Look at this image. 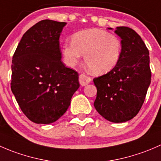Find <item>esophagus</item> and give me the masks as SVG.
Returning <instances> with one entry per match:
<instances>
[{
	"instance_id": "esophagus-1",
	"label": "esophagus",
	"mask_w": 161,
	"mask_h": 161,
	"mask_svg": "<svg viewBox=\"0 0 161 161\" xmlns=\"http://www.w3.org/2000/svg\"><path fill=\"white\" fill-rule=\"evenodd\" d=\"M91 78L89 77V76L86 75L84 74H81L79 75V83L82 86H85L87 84H89L91 82Z\"/></svg>"
}]
</instances>
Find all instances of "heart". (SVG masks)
Segmentation results:
<instances>
[{
    "label": "heart",
    "mask_w": 161,
    "mask_h": 161,
    "mask_svg": "<svg viewBox=\"0 0 161 161\" xmlns=\"http://www.w3.org/2000/svg\"><path fill=\"white\" fill-rule=\"evenodd\" d=\"M72 41H66L62 53L69 66L75 65L85 54L84 61L96 75H103L113 70L119 61L122 50L121 41L116 35L99 29L75 32Z\"/></svg>",
    "instance_id": "obj_1"
}]
</instances>
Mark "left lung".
<instances>
[{
  "instance_id": "left-lung-1",
  "label": "left lung",
  "mask_w": 161,
  "mask_h": 161,
  "mask_svg": "<svg viewBox=\"0 0 161 161\" xmlns=\"http://www.w3.org/2000/svg\"><path fill=\"white\" fill-rule=\"evenodd\" d=\"M114 32L121 39V58L113 70L93 79L97 89L94 107L105 119L121 123L140 111L151 71L149 50L140 36L126 26L117 27Z\"/></svg>"
}]
</instances>
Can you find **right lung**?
I'll list each match as a JSON object with an SVG mask.
<instances>
[{
  "instance_id": "obj_1",
  "label": "right lung",
  "mask_w": 161,
  "mask_h": 161,
  "mask_svg": "<svg viewBox=\"0 0 161 161\" xmlns=\"http://www.w3.org/2000/svg\"><path fill=\"white\" fill-rule=\"evenodd\" d=\"M66 22L42 20L25 32L12 58L11 89L24 114L50 124L69 108L79 74L61 61L59 38Z\"/></svg>"
}]
</instances>
